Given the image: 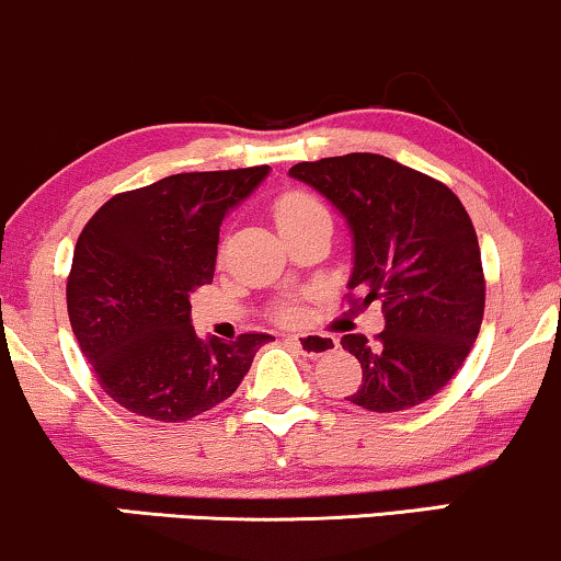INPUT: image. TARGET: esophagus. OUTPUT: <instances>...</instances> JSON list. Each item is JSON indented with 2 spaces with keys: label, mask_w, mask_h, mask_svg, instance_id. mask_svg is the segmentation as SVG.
Listing matches in <instances>:
<instances>
[{
  "label": "esophagus",
  "mask_w": 561,
  "mask_h": 561,
  "mask_svg": "<svg viewBox=\"0 0 561 561\" xmlns=\"http://www.w3.org/2000/svg\"><path fill=\"white\" fill-rule=\"evenodd\" d=\"M289 343H293L298 351L302 353V356L308 358H319V356H327V353H332L334 347H337V343L330 337H324V334H295V337H289Z\"/></svg>",
  "instance_id": "obj_1"
}]
</instances>
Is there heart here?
I'll list each match as a JSON object with an SVG mask.
<instances>
[{
    "label": "heart",
    "mask_w": 561,
    "mask_h": 561,
    "mask_svg": "<svg viewBox=\"0 0 561 561\" xmlns=\"http://www.w3.org/2000/svg\"><path fill=\"white\" fill-rule=\"evenodd\" d=\"M272 214L282 234H287V231L300 227V224L308 221L311 216L324 214V205H321L313 195H308V192L287 190L274 199ZM295 317H298V311H295L293 306H282L279 311H276V319L279 321H295Z\"/></svg>",
    "instance_id": "b5f03b06"
}]
</instances>
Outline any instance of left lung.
Returning a JSON list of instances; mask_svg holds the SVG:
<instances>
[{"mask_svg": "<svg viewBox=\"0 0 561 561\" xmlns=\"http://www.w3.org/2000/svg\"><path fill=\"white\" fill-rule=\"evenodd\" d=\"M289 173L351 224V308L382 302L385 330L375 340L343 337L364 369L347 401L379 414L430 401L461 369L485 313L480 244L461 199L427 173L375 152L298 163Z\"/></svg>", "mask_w": 561, "mask_h": 561, "instance_id": "8db88e82", "label": "left lung"}]
</instances>
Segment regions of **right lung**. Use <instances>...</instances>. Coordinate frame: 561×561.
Instances as JSON below:
<instances>
[{
	"label": "right lung",
	"instance_id": "right-lung-1",
	"mask_svg": "<svg viewBox=\"0 0 561 561\" xmlns=\"http://www.w3.org/2000/svg\"><path fill=\"white\" fill-rule=\"evenodd\" d=\"M268 165L195 171L118 192L81 229L68 317L100 388L131 414L186 422L240 388L268 334L197 337L190 293L210 285L218 229Z\"/></svg>",
	"mask_w": 561,
	"mask_h": 561
}]
</instances>
